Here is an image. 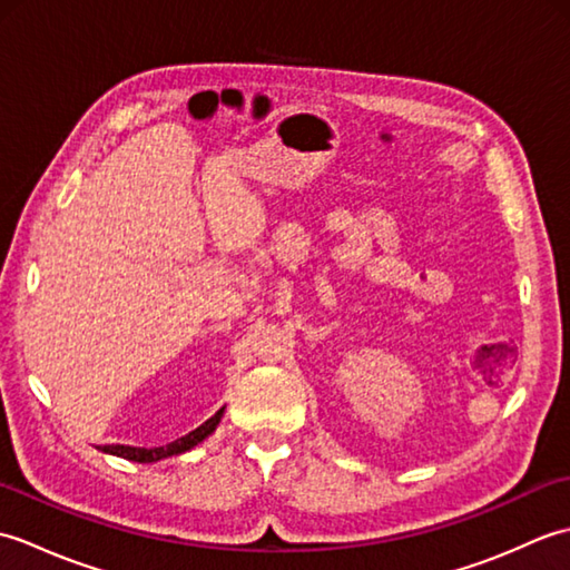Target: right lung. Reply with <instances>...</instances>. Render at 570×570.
<instances>
[{
	"mask_svg": "<svg viewBox=\"0 0 570 570\" xmlns=\"http://www.w3.org/2000/svg\"><path fill=\"white\" fill-rule=\"evenodd\" d=\"M223 411H217L215 416H210L205 423H200V426L196 431H190L188 435H184V439H178L174 443L168 445H161V448H131V445H105L102 451L105 453H112V455H119V458H127V460H135V463H154V460H161V458H168V455H178V453H186L190 451L193 445H198L200 441L208 439V435L217 429V423H220L223 419Z\"/></svg>",
	"mask_w": 570,
	"mask_h": 570,
	"instance_id": "right-lung-1",
	"label": "right lung"
}]
</instances>
